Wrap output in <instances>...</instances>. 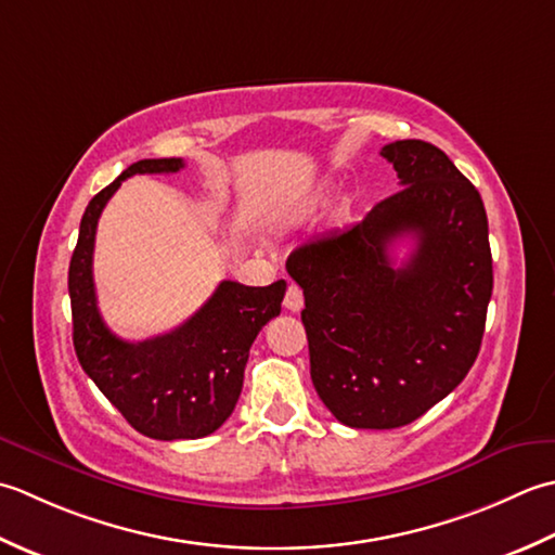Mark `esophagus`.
<instances>
[{
	"mask_svg": "<svg viewBox=\"0 0 555 555\" xmlns=\"http://www.w3.org/2000/svg\"><path fill=\"white\" fill-rule=\"evenodd\" d=\"M285 309L292 313H299L304 309V294L297 285H289L285 294Z\"/></svg>",
	"mask_w": 555,
	"mask_h": 555,
	"instance_id": "obj_1",
	"label": "esophagus"
}]
</instances>
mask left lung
<instances>
[{
    "label": "left lung",
    "mask_w": 555,
    "mask_h": 555,
    "mask_svg": "<svg viewBox=\"0 0 555 555\" xmlns=\"http://www.w3.org/2000/svg\"><path fill=\"white\" fill-rule=\"evenodd\" d=\"M402 189L354 228L299 246L287 273L304 289L311 380L337 422L398 428L465 380L493 289L483 201L426 141L380 151ZM413 256L389 261L395 238Z\"/></svg>",
    "instance_id": "8db88e82"
}]
</instances>
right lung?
Here are the masks:
<instances>
[{
	"instance_id": "add662e5",
	"label": "right lung",
	"mask_w": 555,
	"mask_h": 555,
	"mask_svg": "<svg viewBox=\"0 0 555 555\" xmlns=\"http://www.w3.org/2000/svg\"><path fill=\"white\" fill-rule=\"evenodd\" d=\"M182 157L139 160L93 196L83 212L69 263L74 349L100 392L135 431L155 440L203 438L228 422L244 386L256 335L280 313L287 282L246 287L222 280L212 297L172 333L127 343L105 325L93 285V248L100 212L124 179L172 175Z\"/></svg>"
}]
</instances>
